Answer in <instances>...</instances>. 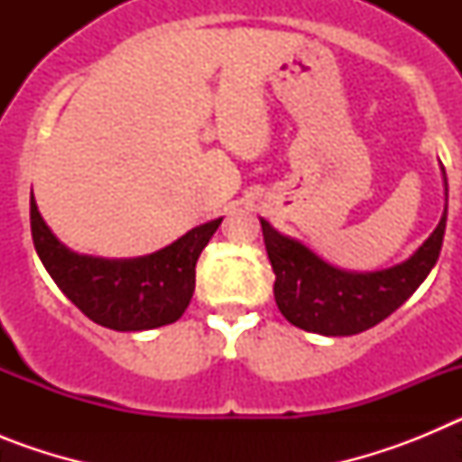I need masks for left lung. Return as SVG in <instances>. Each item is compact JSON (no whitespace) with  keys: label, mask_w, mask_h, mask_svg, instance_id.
I'll list each match as a JSON object with an SVG mask.
<instances>
[{"label":"left lung","mask_w":462,"mask_h":462,"mask_svg":"<svg viewBox=\"0 0 462 462\" xmlns=\"http://www.w3.org/2000/svg\"><path fill=\"white\" fill-rule=\"evenodd\" d=\"M444 194L448 199L447 175ZM261 228L275 273V303L289 324L319 336H356L386 319L421 287L439 259L447 206L438 228L410 259L373 273L330 266L303 243L275 231L266 219H261Z\"/></svg>","instance_id":"1"}]
</instances>
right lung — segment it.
<instances>
[{"label":"right lung","mask_w":462,"mask_h":462,"mask_svg":"<svg viewBox=\"0 0 462 462\" xmlns=\"http://www.w3.org/2000/svg\"><path fill=\"white\" fill-rule=\"evenodd\" d=\"M36 254L55 284L94 324L113 330H148L182 317L194 293L196 261L222 217L187 231L164 250L136 259L76 254L57 240L30 199Z\"/></svg>","instance_id":"add662e5"}]
</instances>
